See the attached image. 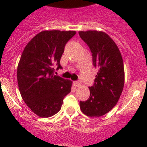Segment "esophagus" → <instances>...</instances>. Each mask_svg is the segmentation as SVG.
<instances>
[{
  "label": "esophagus",
  "mask_w": 147,
  "mask_h": 147,
  "mask_svg": "<svg viewBox=\"0 0 147 147\" xmlns=\"http://www.w3.org/2000/svg\"><path fill=\"white\" fill-rule=\"evenodd\" d=\"M74 85L76 87H78L80 85V82L79 81H74Z\"/></svg>",
  "instance_id": "1"
}]
</instances>
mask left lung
Returning <instances> with one entry per match:
<instances>
[{"mask_svg": "<svg viewBox=\"0 0 147 147\" xmlns=\"http://www.w3.org/2000/svg\"><path fill=\"white\" fill-rule=\"evenodd\" d=\"M91 51L93 65L98 69L90 97L80 102L82 112L90 117L105 115L117 104L124 84V63L119 48L105 32H80Z\"/></svg>", "mask_w": 147, "mask_h": 147, "instance_id": "8db88e82", "label": "left lung"}]
</instances>
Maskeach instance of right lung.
Returning a JSON list of instances; mask_svg holds the SVG:
<instances>
[{
    "mask_svg": "<svg viewBox=\"0 0 147 147\" xmlns=\"http://www.w3.org/2000/svg\"><path fill=\"white\" fill-rule=\"evenodd\" d=\"M74 31H43L29 41L18 67V83L23 101L32 112L48 118L57 113L72 82L54 75L62 69L60 59Z\"/></svg>",
    "mask_w": 147,
    "mask_h": 147,
    "instance_id": "obj_1",
    "label": "right lung"
}]
</instances>
